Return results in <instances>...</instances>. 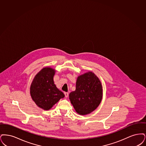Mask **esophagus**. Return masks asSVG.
Listing matches in <instances>:
<instances>
[{
	"instance_id": "1",
	"label": "esophagus",
	"mask_w": 146,
	"mask_h": 146,
	"mask_svg": "<svg viewBox=\"0 0 146 146\" xmlns=\"http://www.w3.org/2000/svg\"><path fill=\"white\" fill-rule=\"evenodd\" d=\"M64 94H65V96L66 98H68V96H69V93H68V92H65V93H64Z\"/></svg>"
}]
</instances>
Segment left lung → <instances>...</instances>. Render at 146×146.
I'll return each mask as SVG.
<instances>
[{
  "label": "left lung",
  "mask_w": 146,
  "mask_h": 146,
  "mask_svg": "<svg viewBox=\"0 0 146 146\" xmlns=\"http://www.w3.org/2000/svg\"><path fill=\"white\" fill-rule=\"evenodd\" d=\"M102 98V83L92 72L78 76L76 90L71 92L69 99L76 112L81 115L89 114L100 105Z\"/></svg>",
  "instance_id": "obj_1"
}]
</instances>
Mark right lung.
I'll use <instances>...</instances> for the list:
<instances>
[{"instance_id": "add662e5", "label": "right lung", "mask_w": 146, "mask_h": 146, "mask_svg": "<svg viewBox=\"0 0 146 146\" xmlns=\"http://www.w3.org/2000/svg\"><path fill=\"white\" fill-rule=\"evenodd\" d=\"M55 72L51 68H43L34 77L31 86L30 93L33 100L44 110L51 109L65 96L54 83Z\"/></svg>"}]
</instances>
